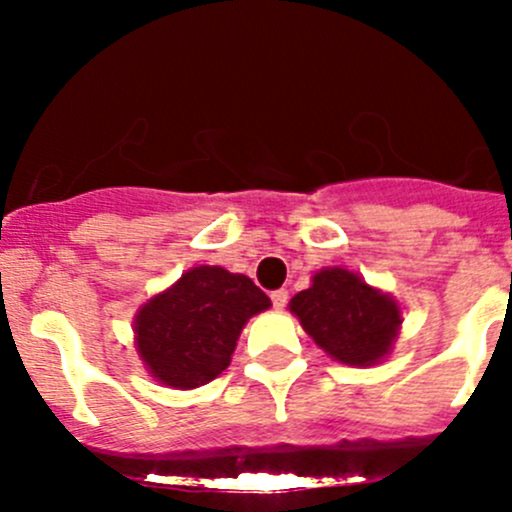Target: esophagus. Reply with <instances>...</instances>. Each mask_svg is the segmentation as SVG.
<instances>
[{
    "label": "esophagus",
    "instance_id": "obj_1",
    "mask_svg": "<svg viewBox=\"0 0 512 512\" xmlns=\"http://www.w3.org/2000/svg\"><path fill=\"white\" fill-rule=\"evenodd\" d=\"M287 299H289L287 289H275V292H272V304H275V309H285Z\"/></svg>",
    "mask_w": 512,
    "mask_h": 512
}]
</instances>
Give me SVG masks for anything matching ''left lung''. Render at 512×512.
<instances>
[{"label": "left lung", "instance_id": "1", "mask_svg": "<svg viewBox=\"0 0 512 512\" xmlns=\"http://www.w3.org/2000/svg\"><path fill=\"white\" fill-rule=\"evenodd\" d=\"M289 312L317 347L349 366L379 364L401 327L396 299L344 267L319 270L312 287L289 299Z\"/></svg>", "mask_w": 512, "mask_h": 512}]
</instances>
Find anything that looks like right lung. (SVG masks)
I'll return each instance as SVG.
<instances>
[{
  "mask_svg": "<svg viewBox=\"0 0 512 512\" xmlns=\"http://www.w3.org/2000/svg\"><path fill=\"white\" fill-rule=\"evenodd\" d=\"M272 307L250 277L200 265L136 314V349L148 374L173 389H198L230 366L247 319Z\"/></svg>",
  "mask_w": 512,
  "mask_h": 512,
  "instance_id": "right-lung-1",
  "label": "right lung"
}]
</instances>
